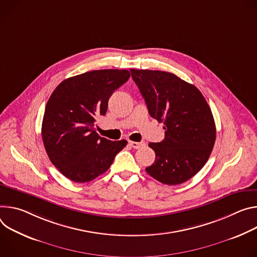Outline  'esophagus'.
<instances>
[{"label":"esophagus","instance_id":"esophagus-1","mask_svg":"<svg viewBox=\"0 0 257 257\" xmlns=\"http://www.w3.org/2000/svg\"><path fill=\"white\" fill-rule=\"evenodd\" d=\"M128 145L135 149H140V148H143L145 147V143L143 142H134V141H130L128 142Z\"/></svg>","mask_w":257,"mask_h":257}]
</instances>
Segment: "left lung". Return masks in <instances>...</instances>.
<instances>
[{"instance_id":"1","label":"left lung","mask_w":257,"mask_h":257,"mask_svg":"<svg viewBox=\"0 0 257 257\" xmlns=\"http://www.w3.org/2000/svg\"><path fill=\"white\" fill-rule=\"evenodd\" d=\"M150 115L163 122L165 138L150 143L155 161L146 172L162 184L175 186L194 177L207 162L216 130L205 98L194 84L176 74L131 69Z\"/></svg>"}]
</instances>
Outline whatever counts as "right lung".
I'll use <instances>...</instances> for the list:
<instances>
[{
  "mask_svg": "<svg viewBox=\"0 0 257 257\" xmlns=\"http://www.w3.org/2000/svg\"><path fill=\"white\" fill-rule=\"evenodd\" d=\"M128 70L84 72L59 83L46 105L42 137L51 162L67 179L90 182L107 172L127 142L110 141L95 131L113 92L127 81Z\"/></svg>",
  "mask_w": 257,
  "mask_h": 257,
  "instance_id": "obj_1",
  "label": "right lung"
}]
</instances>
